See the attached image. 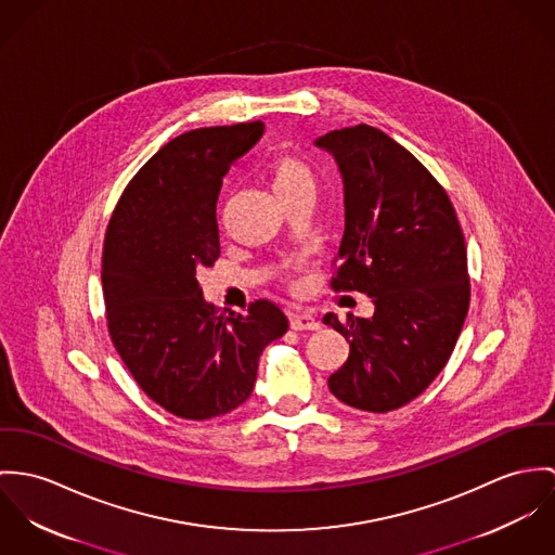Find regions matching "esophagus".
<instances>
[{"instance_id":"1","label":"esophagus","mask_w":555,"mask_h":555,"mask_svg":"<svg viewBox=\"0 0 555 555\" xmlns=\"http://www.w3.org/2000/svg\"><path fill=\"white\" fill-rule=\"evenodd\" d=\"M289 323H292V330H317L319 327V321L314 319V314H310L308 310H294L289 314Z\"/></svg>"}]
</instances>
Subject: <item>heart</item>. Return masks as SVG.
<instances>
[{
	"mask_svg": "<svg viewBox=\"0 0 555 555\" xmlns=\"http://www.w3.org/2000/svg\"><path fill=\"white\" fill-rule=\"evenodd\" d=\"M268 177H270V185L281 202H285L302 191H312V186H314L312 172H310L307 162H302L296 155L274 157L270 162Z\"/></svg>",
	"mask_w": 555,
	"mask_h": 555,
	"instance_id": "obj_1",
	"label": "heart"
}]
</instances>
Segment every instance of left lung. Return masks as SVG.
Returning a JSON list of instances; mask_svg holds the SVG:
<instances>
[{"label":"left lung","mask_w":555,"mask_h":555,"mask_svg":"<svg viewBox=\"0 0 555 555\" xmlns=\"http://www.w3.org/2000/svg\"><path fill=\"white\" fill-rule=\"evenodd\" d=\"M314 146L336 159L345 193L330 285L374 305L369 319L323 317L349 340L327 387L353 409L387 413L417 398L457 343L470 300L464 234L444 189L380 129H334Z\"/></svg>","instance_id":"8db88e82"}]
</instances>
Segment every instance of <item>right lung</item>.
<instances>
[{"instance_id": "add662e5", "label": "right lung", "mask_w": 555, "mask_h": 555, "mask_svg": "<svg viewBox=\"0 0 555 555\" xmlns=\"http://www.w3.org/2000/svg\"><path fill=\"white\" fill-rule=\"evenodd\" d=\"M266 125L202 127L162 146L131 179L106 230L102 285L111 338L142 391L183 420L238 409L266 345L287 332L283 310L206 302L197 270L219 257L223 177Z\"/></svg>"}]
</instances>
